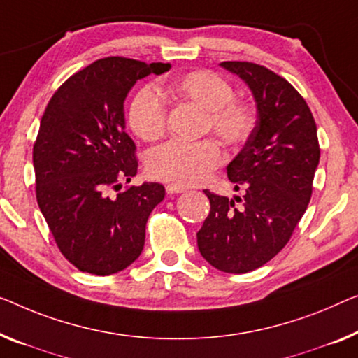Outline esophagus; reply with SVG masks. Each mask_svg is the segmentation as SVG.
Returning a JSON list of instances; mask_svg holds the SVG:
<instances>
[{"instance_id":"1","label":"esophagus","mask_w":358,"mask_h":358,"mask_svg":"<svg viewBox=\"0 0 358 358\" xmlns=\"http://www.w3.org/2000/svg\"><path fill=\"white\" fill-rule=\"evenodd\" d=\"M165 191H167V194H180V193H185L186 188H183V186L180 185H167Z\"/></svg>"}]
</instances>
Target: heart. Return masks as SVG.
Returning a JSON list of instances; mask_svg holds the SVG:
<instances>
[{
    "mask_svg": "<svg viewBox=\"0 0 358 358\" xmlns=\"http://www.w3.org/2000/svg\"><path fill=\"white\" fill-rule=\"evenodd\" d=\"M170 93L204 110L202 130L212 131L223 145L239 146L249 140L255 115L246 101L234 98L230 82L210 71H193L169 83ZM128 124L141 140L156 141L167 127V106L156 88L143 87L133 96ZM223 162L220 145L212 138L196 141H169L148 154L151 177L175 185H197Z\"/></svg>",
    "mask_w": 358,
    "mask_h": 358,
    "instance_id": "b5f03b06",
    "label": "heart"
}]
</instances>
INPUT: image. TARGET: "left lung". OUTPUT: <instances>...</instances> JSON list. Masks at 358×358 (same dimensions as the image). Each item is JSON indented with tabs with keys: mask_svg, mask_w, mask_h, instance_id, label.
<instances>
[{
	"mask_svg": "<svg viewBox=\"0 0 358 358\" xmlns=\"http://www.w3.org/2000/svg\"><path fill=\"white\" fill-rule=\"evenodd\" d=\"M220 66L248 83L257 122L227 167L243 196L228 199L204 189L210 212L197 231V248L217 270L248 273L273 259L291 239L310 202L320 145L306 99L286 78L254 62Z\"/></svg>",
	"mask_w": 358,
	"mask_h": 358,
	"instance_id": "1",
	"label": "left lung"
}]
</instances>
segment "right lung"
I'll list each match as a JSON object with an SVG mask.
<instances>
[{
	"label": "right lung",
	"mask_w": 358,
	"mask_h": 358,
	"mask_svg": "<svg viewBox=\"0 0 358 358\" xmlns=\"http://www.w3.org/2000/svg\"><path fill=\"white\" fill-rule=\"evenodd\" d=\"M170 64L110 56L64 82L48 103L34 145L36 202L57 248L80 271L106 276L140 257L146 222L165 188L128 186L138 170L124 101L136 80Z\"/></svg>",
	"instance_id": "obj_1"
}]
</instances>
